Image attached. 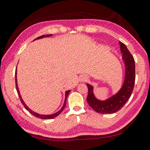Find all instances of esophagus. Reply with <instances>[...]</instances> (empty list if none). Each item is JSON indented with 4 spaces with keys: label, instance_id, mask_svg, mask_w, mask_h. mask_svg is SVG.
<instances>
[{
    "label": "esophagus",
    "instance_id": "esophagus-1",
    "mask_svg": "<svg viewBox=\"0 0 150 150\" xmlns=\"http://www.w3.org/2000/svg\"><path fill=\"white\" fill-rule=\"evenodd\" d=\"M80 81H81V82H84V81H86V77H81Z\"/></svg>",
    "mask_w": 150,
    "mask_h": 150
}]
</instances>
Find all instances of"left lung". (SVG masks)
<instances>
[{"mask_svg": "<svg viewBox=\"0 0 150 150\" xmlns=\"http://www.w3.org/2000/svg\"><path fill=\"white\" fill-rule=\"evenodd\" d=\"M122 53V59L125 64V75L124 83L117 93L114 94L105 100H100L95 97L94 87L89 84L88 86V94L87 102L89 105L96 111L102 114L113 113L118 111L123 107L131 96L135 82V62L132 54L127 49L126 45L119 41Z\"/></svg>", "mask_w": 150, "mask_h": 150, "instance_id": "1", "label": "left lung"}]
</instances>
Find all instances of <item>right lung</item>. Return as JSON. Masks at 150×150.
Segmentation results:
<instances>
[{
	"instance_id": "add662e5",
	"label": "right lung",
	"mask_w": 150,
	"mask_h": 150,
	"mask_svg": "<svg viewBox=\"0 0 150 150\" xmlns=\"http://www.w3.org/2000/svg\"><path fill=\"white\" fill-rule=\"evenodd\" d=\"M52 35H42V36L39 37L38 38H37V39H35V40H36V39H42V38H44V37H48L52 36ZM15 79H16V90H17L18 94V95H19V97H20V100L21 102L22 103V104L23 105V106H24V107H25V108L26 109V110H28V111H29V112L31 113L33 115H34L35 117H38V118H39V119H54V118H55L56 117L59 115V114H60V113L62 112V111L64 110V108L66 107L68 94H69L71 90H69V91H67L66 92V94H65V96H66V97H65V100H64V105H63V106H62V108L60 109V110H59V111H58V112H56V113H54V114H52V115H40V114H39V113H36V112H34L33 111H32L31 110H30V109L28 107V106L26 105L25 102H24L23 100H22V98H21V96L20 95V91H19V88H18V82H17V69L16 70Z\"/></svg>"
}]
</instances>
